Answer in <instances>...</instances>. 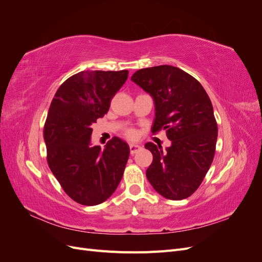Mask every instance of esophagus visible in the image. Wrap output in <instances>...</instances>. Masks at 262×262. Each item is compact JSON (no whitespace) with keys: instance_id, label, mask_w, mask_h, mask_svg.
<instances>
[{"instance_id":"obj_1","label":"esophagus","mask_w":262,"mask_h":262,"mask_svg":"<svg viewBox=\"0 0 262 262\" xmlns=\"http://www.w3.org/2000/svg\"><path fill=\"white\" fill-rule=\"evenodd\" d=\"M141 149H142V146L139 144H130V153L131 154H136Z\"/></svg>"}]
</instances>
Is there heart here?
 I'll return each instance as SVG.
<instances>
[{
	"label": "heart",
	"mask_w": 262,
	"mask_h": 262,
	"mask_svg": "<svg viewBox=\"0 0 262 262\" xmlns=\"http://www.w3.org/2000/svg\"><path fill=\"white\" fill-rule=\"evenodd\" d=\"M128 136H129L130 138H133V137H134V133H133L132 131H129V132H128Z\"/></svg>",
	"instance_id": "obj_1"
}]
</instances>
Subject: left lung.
<instances>
[{
    "label": "left lung",
    "mask_w": 262,
    "mask_h": 262,
    "mask_svg": "<svg viewBox=\"0 0 262 262\" xmlns=\"http://www.w3.org/2000/svg\"><path fill=\"white\" fill-rule=\"evenodd\" d=\"M131 80L153 98L152 131L166 130L171 143L165 150L152 142L145 144L153 154L146 177L166 199H186L201 185L215 153L217 124L212 102L202 85L176 67L142 69Z\"/></svg>",
    "instance_id": "obj_1"
}]
</instances>
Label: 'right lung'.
I'll use <instances>...</instances> for the list:
<instances>
[{
	"label": "right lung",
	"mask_w": 262,
	"mask_h": 262,
	"mask_svg": "<svg viewBox=\"0 0 262 262\" xmlns=\"http://www.w3.org/2000/svg\"><path fill=\"white\" fill-rule=\"evenodd\" d=\"M129 71H83L55 93L45 123L49 167L67 194L83 205L106 201L120 182L130 147L115 137L101 149L92 145L93 123L108 113Z\"/></svg>",
	"instance_id": "add662e5"
}]
</instances>
